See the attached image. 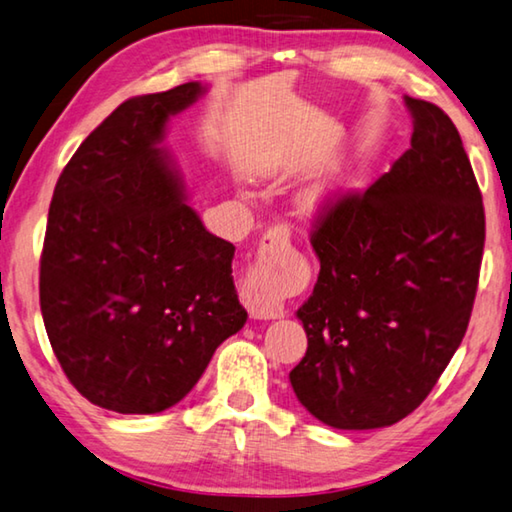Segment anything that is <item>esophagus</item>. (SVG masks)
Here are the masks:
<instances>
[{"mask_svg":"<svg viewBox=\"0 0 512 512\" xmlns=\"http://www.w3.org/2000/svg\"><path fill=\"white\" fill-rule=\"evenodd\" d=\"M290 245V229L286 224H276L263 236L261 251H258L256 265H251V270L242 286L240 299L249 315L254 320H276L283 313V304L276 297L274 288V276L270 270V258L276 251L286 249Z\"/></svg>","mask_w":512,"mask_h":512,"instance_id":"esophagus-1","label":"esophagus"}]
</instances>
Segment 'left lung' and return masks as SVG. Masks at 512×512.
<instances>
[{"instance_id": "obj_1", "label": "left lung", "mask_w": 512, "mask_h": 512, "mask_svg": "<svg viewBox=\"0 0 512 512\" xmlns=\"http://www.w3.org/2000/svg\"><path fill=\"white\" fill-rule=\"evenodd\" d=\"M406 106L408 152L324 206L311 233L320 276L297 311L308 349L290 383L333 429L413 413L463 342L479 286L485 213L463 140L442 108Z\"/></svg>"}]
</instances>
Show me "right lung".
<instances>
[{"mask_svg": "<svg viewBox=\"0 0 512 512\" xmlns=\"http://www.w3.org/2000/svg\"><path fill=\"white\" fill-rule=\"evenodd\" d=\"M197 81L127 99L81 142L56 181L40 256V311L70 383L90 404L152 415L195 388L247 322L236 247L186 204L165 124Z\"/></svg>", "mask_w": 512, "mask_h": 512, "instance_id": "1", "label": "right lung"}]
</instances>
